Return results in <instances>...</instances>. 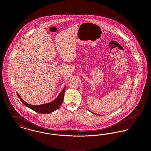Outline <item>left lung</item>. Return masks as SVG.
<instances>
[{"label":"left lung","instance_id":"left-lung-1","mask_svg":"<svg viewBox=\"0 0 151 151\" xmlns=\"http://www.w3.org/2000/svg\"><path fill=\"white\" fill-rule=\"evenodd\" d=\"M93 114H95V113H93Z\"/></svg>","mask_w":151,"mask_h":151}]
</instances>
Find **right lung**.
<instances>
[{"instance_id":"1","label":"right lung","mask_w":151,"mask_h":151,"mask_svg":"<svg viewBox=\"0 0 151 151\" xmlns=\"http://www.w3.org/2000/svg\"><path fill=\"white\" fill-rule=\"evenodd\" d=\"M65 86H65L63 90L61 91L60 93L59 94L57 97L54 100L51 101L50 102L44 104L42 105H32L29 104L27 102H26L25 101L23 100V99L20 96V95L18 93H17V94L19 98L20 99V100L23 103V104L27 107L30 108V109L34 110L35 111L38 112L41 114H49L54 111L55 110H57L58 109L60 108V105H62V102L64 99Z\"/></svg>"}]
</instances>
